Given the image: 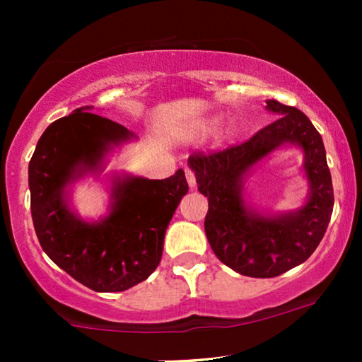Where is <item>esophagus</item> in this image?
I'll return each instance as SVG.
<instances>
[{"instance_id": "obj_1", "label": "esophagus", "mask_w": 362, "mask_h": 362, "mask_svg": "<svg viewBox=\"0 0 362 362\" xmlns=\"http://www.w3.org/2000/svg\"><path fill=\"white\" fill-rule=\"evenodd\" d=\"M186 180H187V185H189L191 189H194V187H196V176L191 170H186Z\"/></svg>"}]
</instances>
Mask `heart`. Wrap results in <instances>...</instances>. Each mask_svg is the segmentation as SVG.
Segmentation results:
<instances>
[{
    "label": "heart",
    "mask_w": 362,
    "mask_h": 362,
    "mask_svg": "<svg viewBox=\"0 0 362 362\" xmlns=\"http://www.w3.org/2000/svg\"><path fill=\"white\" fill-rule=\"evenodd\" d=\"M212 127V122H202V123H199V127H197V130H201V132H206V130H209V128ZM234 130H235V125L234 123H229V125H227V133H234Z\"/></svg>",
    "instance_id": "heart-1"
}]
</instances>
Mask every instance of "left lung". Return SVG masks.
I'll return each mask as SVG.
<instances>
[{
	"label": "left lung",
	"instance_id": "8db88e82",
	"mask_svg": "<svg viewBox=\"0 0 362 362\" xmlns=\"http://www.w3.org/2000/svg\"><path fill=\"white\" fill-rule=\"evenodd\" d=\"M279 118L249 141L211 155H191L187 166L197 189L209 201L206 237L222 264L237 274L272 279L303 264L323 239L333 214L334 194L326 151L318 130L298 108L265 100ZM281 146L304 153L309 181L305 204L295 211L257 210L245 199V181L251 170Z\"/></svg>",
	"mask_w": 362,
	"mask_h": 362
}]
</instances>
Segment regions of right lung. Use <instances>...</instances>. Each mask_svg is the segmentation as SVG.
<instances>
[{"instance_id":"obj_1","label":"right lung","mask_w":362,"mask_h":362,"mask_svg":"<svg viewBox=\"0 0 362 362\" xmlns=\"http://www.w3.org/2000/svg\"><path fill=\"white\" fill-rule=\"evenodd\" d=\"M76 108L51 123L29 161L31 214L42 250L72 279L93 291H123L146 280L163 255V242L177 204L186 196L185 171L166 180L112 173L108 211L87 221L72 209V189L100 175L108 155L136 140L120 123Z\"/></svg>"}]
</instances>
